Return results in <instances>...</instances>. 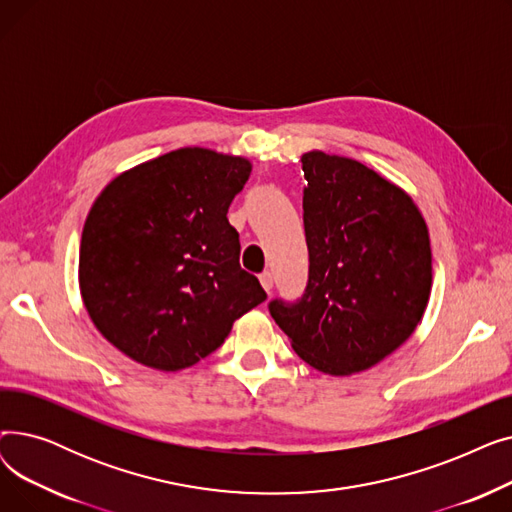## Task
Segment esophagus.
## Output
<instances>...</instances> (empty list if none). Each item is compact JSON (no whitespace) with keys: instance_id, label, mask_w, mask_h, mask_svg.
I'll list each match as a JSON object with an SVG mask.
<instances>
[{"instance_id":"34e87169","label":"esophagus","mask_w":512,"mask_h":512,"mask_svg":"<svg viewBox=\"0 0 512 512\" xmlns=\"http://www.w3.org/2000/svg\"><path fill=\"white\" fill-rule=\"evenodd\" d=\"M259 282H261V286L265 288V292H272V288H274V276H272L270 272H263V274L259 276Z\"/></svg>"}]
</instances>
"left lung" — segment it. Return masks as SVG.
I'll return each mask as SVG.
<instances>
[{"instance_id": "obj_1", "label": "left lung", "mask_w": 512, "mask_h": 512, "mask_svg": "<svg viewBox=\"0 0 512 512\" xmlns=\"http://www.w3.org/2000/svg\"><path fill=\"white\" fill-rule=\"evenodd\" d=\"M303 222L309 282L270 313L294 353L330 375H353L405 344L432 292L423 215L402 188L351 157L307 151Z\"/></svg>"}]
</instances>
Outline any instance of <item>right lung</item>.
I'll use <instances>...</instances> for the list:
<instances>
[{"label":"right lung","instance_id":"1","mask_svg":"<svg viewBox=\"0 0 512 512\" xmlns=\"http://www.w3.org/2000/svg\"><path fill=\"white\" fill-rule=\"evenodd\" d=\"M251 170L247 157L182 147L122 172L95 199L80 238V297L132 361L191 367L267 299L240 267L226 218Z\"/></svg>","mask_w":512,"mask_h":512}]
</instances>
